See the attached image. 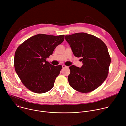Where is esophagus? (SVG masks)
Returning <instances> with one entry per match:
<instances>
[{"label":"esophagus","instance_id":"34e87169","mask_svg":"<svg viewBox=\"0 0 126 126\" xmlns=\"http://www.w3.org/2000/svg\"><path fill=\"white\" fill-rule=\"evenodd\" d=\"M62 67H63V68H66V67H68V66H66L65 65H62Z\"/></svg>","mask_w":126,"mask_h":126}]
</instances>
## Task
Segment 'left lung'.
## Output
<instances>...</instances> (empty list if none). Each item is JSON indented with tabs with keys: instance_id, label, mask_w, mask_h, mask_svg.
<instances>
[{
	"instance_id": "8db88e82",
	"label": "left lung",
	"mask_w": 126,
	"mask_h": 126,
	"mask_svg": "<svg viewBox=\"0 0 126 126\" xmlns=\"http://www.w3.org/2000/svg\"><path fill=\"white\" fill-rule=\"evenodd\" d=\"M75 56L81 57V68L72 65L68 79L70 86L81 93H89L101 86L108 76L111 58L100 39L86 33L66 35Z\"/></svg>"
}]
</instances>
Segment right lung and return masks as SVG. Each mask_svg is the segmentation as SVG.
<instances>
[{
  "label": "right lung",
  "instance_id": "add662e5",
  "mask_svg": "<svg viewBox=\"0 0 126 126\" xmlns=\"http://www.w3.org/2000/svg\"><path fill=\"white\" fill-rule=\"evenodd\" d=\"M64 40V35L39 34L27 39L17 48L14 60L15 71L29 90L41 94L53 87L62 66L52 65L46 59Z\"/></svg>",
  "mask_w": 126,
  "mask_h": 126
}]
</instances>
